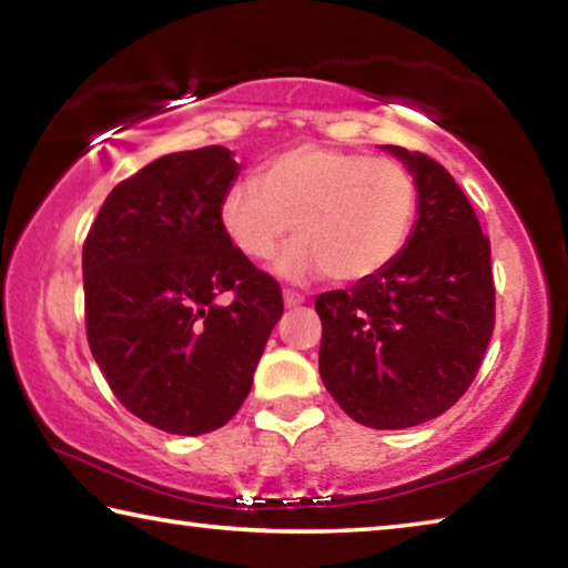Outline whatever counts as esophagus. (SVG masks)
<instances>
[{"label": "esophagus", "mask_w": 568, "mask_h": 568, "mask_svg": "<svg viewBox=\"0 0 568 568\" xmlns=\"http://www.w3.org/2000/svg\"><path fill=\"white\" fill-rule=\"evenodd\" d=\"M283 297H285V305H287V307H297V305L305 303V295L295 293V291H285Z\"/></svg>", "instance_id": "obj_1"}]
</instances>
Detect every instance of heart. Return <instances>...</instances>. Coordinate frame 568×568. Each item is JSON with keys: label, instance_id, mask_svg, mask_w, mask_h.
Segmentation results:
<instances>
[{"label": "heart", "instance_id": "b5f03b06", "mask_svg": "<svg viewBox=\"0 0 568 568\" xmlns=\"http://www.w3.org/2000/svg\"><path fill=\"white\" fill-rule=\"evenodd\" d=\"M418 213V185L388 158L303 142L267 160L257 182H240L220 203V225L247 261L277 257L293 281L328 273L338 283L381 275L406 247Z\"/></svg>", "mask_w": 568, "mask_h": 568}]
</instances>
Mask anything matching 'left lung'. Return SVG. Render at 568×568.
Wrapping results in <instances>:
<instances>
[{
	"mask_svg": "<svg viewBox=\"0 0 568 568\" xmlns=\"http://www.w3.org/2000/svg\"><path fill=\"white\" fill-rule=\"evenodd\" d=\"M418 185V220L381 275L318 295L321 378L363 426L396 430L464 396L496 325L491 243L450 172L423 152L383 145Z\"/></svg>",
	"mask_w": 568,
	"mask_h": 568,
	"instance_id": "left-lung-1",
	"label": "left lung"
}]
</instances>
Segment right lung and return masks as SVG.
<instances>
[{"label":"right lung","mask_w":568,"mask_h":568,"mask_svg":"<svg viewBox=\"0 0 568 568\" xmlns=\"http://www.w3.org/2000/svg\"><path fill=\"white\" fill-rule=\"evenodd\" d=\"M237 170L217 145L158 158L110 192L82 245L94 361L114 398L168 434L235 416L283 315L281 285L220 225Z\"/></svg>","instance_id":"obj_1"}]
</instances>
